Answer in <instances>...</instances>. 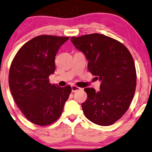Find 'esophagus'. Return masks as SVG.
<instances>
[{"mask_svg":"<svg viewBox=\"0 0 152 152\" xmlns=\"http://www.w3.org/2000/svg\"><path fill=\"white\" fill-rule=\"evenodd\" d=\"M79 90H82V89L78 88V87L76 86H72V92H76V91H78Z\"/></svg>","mask_w":152,"mask_h":152,"instance_id":"esophagus-1","label":"esophagus"}]
</instances>
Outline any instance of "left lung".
Instances as JSON below:
<instances>
[{"mask_svg":"<svg viewBox=\"0 0 152 152\" xmlns=\"http://www.w3.org/2000/svg\"><path fill=\"white\" fill-rule=\"evenodd\" d=\"M71 41L86 56L89 72L102 82L99 92L84 89L85 116L100 126L114 124L128 110L135 94L136 71L131 53L121 42L99 33L72 37Z\"/></svg>","mask_w":152,"mask_h":152,"instance_id":"obj_1","label":"left lung"}]
</instances>
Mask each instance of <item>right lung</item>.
Returning a JSON list of instances; mask_svg holds the SVG:
<instances>
[{"label": "right lung", "instance_id": "add662e5", "mask_svg": "<svg viewBox=\"0 0 152 152\" xmlns=\"http://www.w3.org/2000/svg\"><path fill=\"white\" fill-rule=\"evenodd\" d=\"M68 37L39 35L21 46L9 72V86L14 100L28 120L46 126L59 118L72 88L50 84L55 57Z\"/></svg>", "mask_w": 152, "mask_h": 152}]
</instances>
